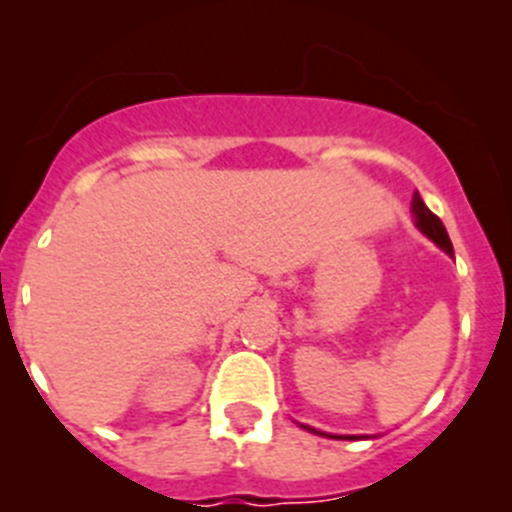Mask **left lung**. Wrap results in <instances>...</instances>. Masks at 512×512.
Here are the masks:
<instances>
[{"mask_svg":"<svg viewBox=\"0 0 512 512\" xmlns=\"http://www.w3.org/2000/svg\"><path fill=\"white\" fill-rule=\"evenodd\" d=\"M412 212H414V222H417V227L427 234L429 240H432L437 247H442L447 255H455V250H452V242H450V234H447V229H444L442 219H439L437 214L429 212L427 204H424L422 197H419V191L414 194V199H412ZM300 427H305V424H300ZM305 429L313 434H323V437H333V439H356L353 434H326V432H318V429H313V427H305Z\"/></svg>","mask_w":512,"mask_h":512,"instance_id":"obj_1","label":"left lung"}]
</instances>
